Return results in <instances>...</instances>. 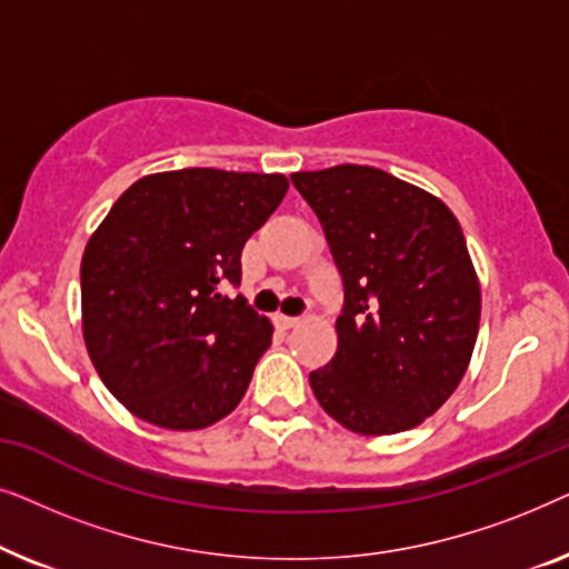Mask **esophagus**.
<instances>
[{
    "label": "esophagus",
    "instance_id": "34e87169",
    "mask_svg": "<svg viewBox=\"0 0 569 569\" xmlns=\"http://www.w3.org/2000/svg\"><path fill=\"white\" fill-rule=\"evenodd\" d=\"M274 323L279 326V329H292V326H298L300 323V318H295V316H274Z\"/></svg>",
    "mask_w": 569,
    "mask_h": 569
}]
</instances>
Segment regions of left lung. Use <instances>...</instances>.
Returning a JSON list of instances; mask_svg holds the SVG:
<instances>
[{"label":"left lung","mask_w":569,"mask_h":569,"mask_svg":"<svg viewBox=\"0 0 569 569\" xmlns=\"http://www.w3.org/2000/svg\"><path fill=\"white\" fill-rule=\"evenodd\" d=\"M345 282L337 355L310 372L318 403L357 435L422 425L471 362L481 290L456 214L372 166L292 173Z\"/></svg>","instance_id":"1"}]
</instances>
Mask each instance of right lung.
Listing matches in <instances>:
<instances>
[{"mask_svg": "<svg viewBox=\"0 0 569 569\" xmlns=\"http://www.w3.org/2000/svg\"><path fill=\"white\" fill-rule=\"evenodd\" d=\"M287 189L282 173H152L92 232L80 267L82 337L131 415L186 432L243 399L274 329L228 287L240 284V251Z\"/></svg>", "mask_w": 569, "mask_h": 569, "instance_id": "1", "label": "right lung"}]
</instances>
